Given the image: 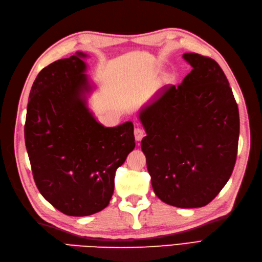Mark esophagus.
Returning a JSON list of instances; mask_svg holds the SVG:
<instances>
[{
	"label": "esophagus",
	"instance_id": "1",
	"mask_svg": "<svg viewBox=\"0 0 262 262\" xmlns=\"http://www.w3.org/2000/svg\"><path fill=\"white\" fill-rule=\"evenodd\" d=\"M144 136H145V132H144L143 129H141V128H136V129H134V137H136V140L138 142L143 139Z\"/></svg>",
	"mask_w": 262,
	"mask_h": 262
}]
</instances>
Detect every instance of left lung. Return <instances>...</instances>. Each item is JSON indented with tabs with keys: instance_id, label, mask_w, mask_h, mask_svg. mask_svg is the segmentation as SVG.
<instances>
[{
	"instance_id": "obj_1",
	"label": "left lung",
	"mask_w": 262,
	"mask_h": 262,
	"mask_svg": "<svg viewBox=\"0 0 262 262\" xmlns=\"http://www.w3.org/2000/svg\"><path fill=\"white\" fill-rule=\"evenodd\" d=\"M190 72L166 85L140 112L146 137L141 148L155 194L177 208H201L231 177L239 138V113L216 61L182 54Z\"/></svg>"
}]
</instances>
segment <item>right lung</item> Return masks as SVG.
Instances as JSON below:
<instances>
[{
  "label": "right lung",
  "mask_w": 262,
  "mask_h": 262,
  "mask_svg": "<svg viewBox=\"0 0 262 262\" xmlns=\"http://www.w3.org/2000/svg\"><path fill=\"white\" fill-rule=\"evenodd\" d=\"M76 52L43 68L31 86L25 143L36 186L70 216L92 215L109 204L115 173L136 142L133 123L100 124L87 107L93 87Z\"/></svg>",
  "instance_id": "right-lung-1"
}]
</instances>
